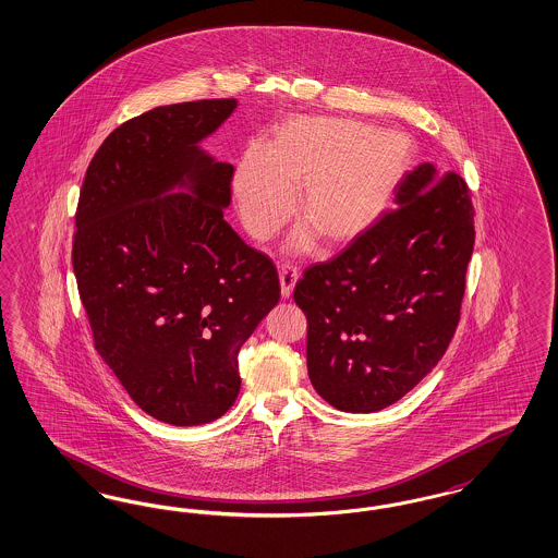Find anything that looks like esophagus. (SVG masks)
<instances>
[{
    "label": "esophagus",
    "instance_id": "34e87169",
    "mask_svg": "<svg viewBox=\"0 0 558 558\" xmlns=\"http://www.w3.org/2000/svg\"><path fill=\"white\" fill-rule=\"evenodd\" d=\"M296 280H299V269L290 266V264L280 266V289H282V296L284 299H289L290 292H292L294 284H296Z\"/></svg>",
    "mask_w": 558,
    "mask_h": 558
}]
</instances>
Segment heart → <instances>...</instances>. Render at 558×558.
<instances>
[{
    "label": "heart",
    "instance_id": "b5f03b06",
    "mask_svg": "<svg viewBox=\"0 0 558 558\" xmlns=\"http://www.w3.org/2000/svg\"><path fill=\"white\" fill-rule=\"evenodd\" d=\"M411 163L409 138L349 118L296 116L280 126L268 151L248 149L234 174V197L246 230L269 241L294 209L307 220L290 246L310 251L317 234L347 245L388 207Z\"/></svg>",
    "mask_w": 558,
    "mask_h": 558
}]
</instances>
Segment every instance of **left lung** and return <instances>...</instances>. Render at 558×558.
Instances as JSON below:
<instances>
[{"label": "left lung", "instance_id": "left-lung-1", "mask_svg": "<svg viewBox=\"0 0 558 558\" xmlns=\"http://www.w3.org/2000/svg\"><path fill=\"white\" fill-rule=\"evenodd\" d=\"M395 197V209L294 287L313 388L347 413L381 411L413 390L461 317L475 243L465 180L422 163Z\"/></svg>", "mask_w": 558, "mask_h": 558}]
</instances>
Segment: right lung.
Listing matches in <instances>:
<instances>
[{
    "label": "right lung",
    "mask_w": 558,
    "mask_h": 558,
    "mask_svg": "<svg viewBox=\"0 0 558 558\" xmlns=\"http://www.w3.org/2000/svg\"><path fill=\"white\" fill-rule=\"evenodd\" d=\"M236 99L120 124L83 180L72 268L93 344L147 415L209 424L241 390L239 351L280 299L278 269L223 220L234 168L199 141ZM189 185L191 196L167 193Z\"/></svg>",
    "instance_id": "obj_1"
}]
</instances>
